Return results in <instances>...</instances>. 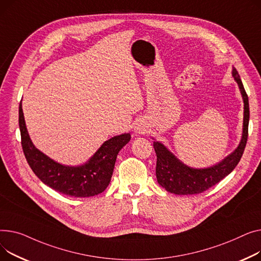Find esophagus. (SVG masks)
<instances>
[{"mask_svg":"<svg viewBox=\"0 0 261 261\" xmlns=\"http://www.w3.org/2000/svg\"><path fill=\"white\" fill-rule=\"evenodd\" d=\"M135 129H136V132H137L138 134H142V133H143V130H144L141 126H137Z\"/></svg>","mask_w":261,"mask_h":261,"instance_id":"esophagus-1","label":"esophagus"}]
</instances>
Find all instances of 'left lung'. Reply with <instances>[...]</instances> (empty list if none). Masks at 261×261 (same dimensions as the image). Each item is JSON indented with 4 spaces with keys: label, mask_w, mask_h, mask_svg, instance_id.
<instances>
[{
    "label": "left lung",
    "mask_w": 261,
    "mask_h": 261,
    "mask_svg": "<svg viewBox=\"0 0 261 261\" xmlns=\"http://www.w3.org/2000/svg\"><path fill=\"white\" fill-rule=\"evenodd\" d=\"M233 76L239 85L244 102L243 133L239 146L222 162L208 168L197 170V168H191L181 163L161 143L154 142V148L157 155V180L159 185L167 192L176 195L200 194L213 186L217 185L219 181L231 173L239 163L248 141L250 107L247 91L243 87L240 75L236 68H233Z\"/></svg>",
    "instance_id": "obj_1"
}]
</instances>
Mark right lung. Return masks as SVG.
I'll list each match as a JSON object with an SVG mask.
<instances>
[{"label": "right lung", "mask_w": 261, "mask_h": 261, "mask_svg": "<svg viewBox=\"0 0 261 261\" xmlns=\"http://www.w3.org/2000/svg\"><path fill=\"white\" fill-rule=\"evenodd\" d=\"M19 126L25 158L38 178L53 190L70 197H91L105 191L114 172L118 152L130 140L129 134L105 141L90 160L81 166L61 165L35 147L28 136L22 105L19 106Z\"/></svg>", "instance_id": "right-lung-1"}]
</instances>
